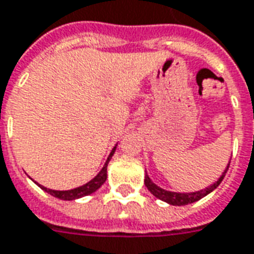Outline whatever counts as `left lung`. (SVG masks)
<instances>
[{
  "instance_id": "1",
  "label": "left lung",
  "mask_w": 254,
  "mask_h": 254,
  "mask_svg": "<svg viewBox=\"0 0 254 254\" xmlns=\"http://www.w3.org/2000/svg\"><path fill=\"white\" fill-rule=\"evenodd\" d=\"M229 166L230 162L227 163V167H226V170L222 173V176L219 177V180L216 182H213L212 185H209L205 189H201V190H197V191H190V193H181V191H170V190H166V189H162L159 188L156 184L151 181V178L148 177V174L145 173V180H144V184H145V187L148 189L152 194H154L156 198H159L162 201L167 202V204H170V205H188V204H191V202L198 201L200 198L202 197H205L207 194H209L211 191H213L216 188L220 185V182L223 181L224 176H226V173L229 170Z\"/></svg>"
}]
</instances>
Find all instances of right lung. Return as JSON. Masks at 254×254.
<instances>
[{
    "mask_svg": "<svg viewBox=\"0 0 254 254\" xmlns=\"http://www.w3.org/2000/svg\"><path fill=\"white\" fill-rule=\"evenodd\" d=\"M116 148L117 145L110 152L109 158L106 160L105 166H103V169L98 173V176L95 177V178H92V180L89 182H87V184L81 185V187L74 188V189H70V190H53V189H47V188L42 187L39 184H38V187H41L43 190L47 191V193H50L52 196L57 197V198H61V200H67V201L76 200V198H80V197L88 196L91 193H94V191L98 190V189L106 182V178H107V165H109V162H110L111 156L116 152Z\"/></svg>",
    "mask_w": 254,
    "mask_h": 254,
    "instance_id": "add662e5",
    "label": "right lung"
}]
</instances>
